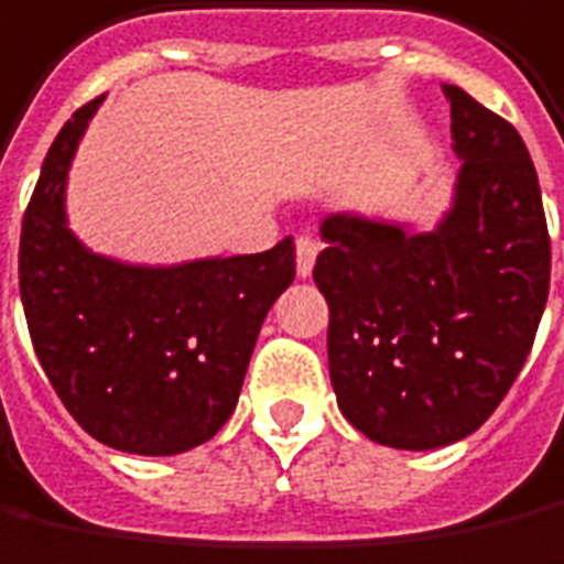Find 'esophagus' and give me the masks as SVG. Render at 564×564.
I'll return each mask as SVG.
<instances>
[{
    "instance_id": "34e87169",
    "label": "esophagus",
    "mask_w": 564,
    "mask_h": 564,
    "mask_svg": "<svg viewBox=\"0 0 564 564\" xmlns=\"http://www.w3.org/2000/svg\"><path fill=\"white\" fill-rule=\"evenodd\" d=\"M316 254H319V242L313 236H301L297 239V275L306 279L313 273V263H316Z\"/></svg>"
}]
</instances>
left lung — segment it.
I'll use <instances>...</instances> for the list:
<instances>
[{"label": "left lung", "mask_w": 564, "mask_h": 564, "mask_svg": "<svg viewBox=\"0 0 564 564\" xmlns=\"http://www.w3.org/2000/svg\"><path fill=\"white\" fill-rule=\"evenodd\" d=\"M454 208L433 232L352 215L322 224L313 279L328 301V368L359 433L426 452L482 426L525 365L550 294V232L519 131L445 85Z\"/></svg>", "instance_id": "1"}]
</instances>
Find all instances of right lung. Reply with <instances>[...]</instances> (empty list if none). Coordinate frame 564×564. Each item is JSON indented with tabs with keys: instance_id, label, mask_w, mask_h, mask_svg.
Masks as SVG:
<instances>
[{
	"instance_id": "1",
	"label": "right lung",
	"mask_w": 564,
	"mask_h": 564,
	"mask_svg": "<svg viewBox=\"0 0 564 564\" xmlns=\"http://www.w3.org/2000/svg\"><path fill=\"white\" fill-rule=\"evenodd\" d=\"M100 97L52 143L23 212L21 301L39 362L82 430L128 454H181L215 436L242 390L294 242L181 267H126L67 230L64 184Z\"/></svg>"
}]
</instances>
